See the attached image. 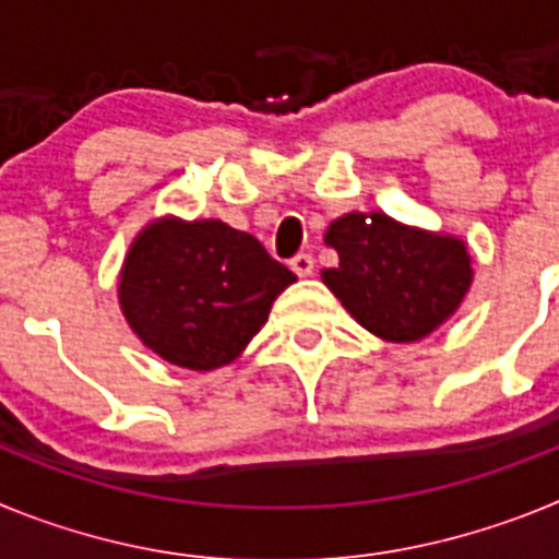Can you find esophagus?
Returning <instances> with one entry per match:
<instances>
[{"mask_svg":"<svg viewBox=\"0 0 559 559\" xmlns=\"http://www.w3.org/2000/svg\"><path fill=\"white\" fill-rule=\"evenodd\" d=\"M290 271H294L296 276H310V274H313V257L296 254L294 260H290Z\"/></svg>","mask_w":559,"mask_h":559,"instance_id":"obj_1","label":"esophagus"}]
</instances>
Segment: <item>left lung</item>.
<instances>
[{
  "label": "left lung",
  "mask_w": 559,
  "mask_h": 559,
  "mask_svg": "<svg viewBox=\"0 0 559 559\" xmlns=\"http://www.w3.org/2000/svg\"><path fill=\"white\" fill-rule=\"evenodd\" d=\"M338 265L322 271L364 330L408 344L445 324L473 285V260L462 237L400 224L386 212H347L324 231Z\"/></svg>",
  "instance_id": "1"
}]
</instances>
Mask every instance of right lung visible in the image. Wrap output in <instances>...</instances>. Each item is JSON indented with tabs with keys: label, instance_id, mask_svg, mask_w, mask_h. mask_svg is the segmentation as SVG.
<instances>
[{
	"label": "right lung",
	"instance_id": "1",
	"mask_svg": "<svg viewBox=\"0 0 559 559\" xmlns=\"http://www.w3.org/2000/svg\"><path fill=\"white\" fill-rule=\"evenodd\" d=\"M290 283L296 276L249 231L218 218L162 215L133 237L117 299L151 353L173 367L212 372L249 347Z\"/></svg>",
	"mask_w": 559,
	"mask_h": 559
}]
</instances>
